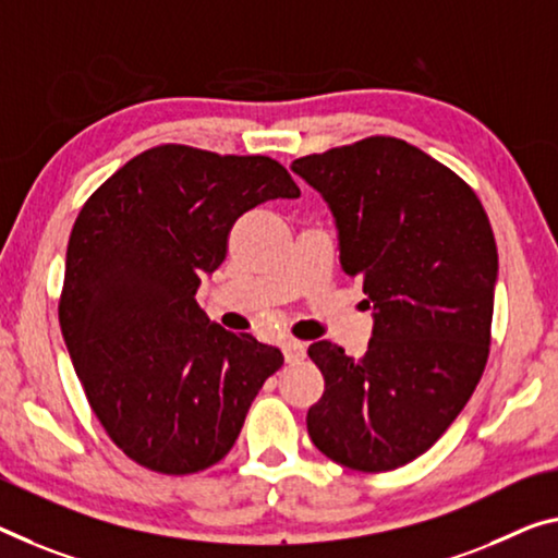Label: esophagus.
<instances>
[{
    "label": "esophagus",
    "mask_w": 558,
    "mask_h": 558,
    "mask_svg": "<svg viewBox=\"0 0 558 558\" xmlns=\"http://www.w3.org/2000/svg\"><path fill=\"white\" fill-rule=\"evenodd\" d=\"M281 351H284L287 364H299L306 356V347L302 344V341H296V339L284 341V344H281Z\"/></svg>",
    "instance_id": "1"
}]
</instances>
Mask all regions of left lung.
Segmentation results:
<instances>
[{
	"mask_svg": "<svg viewBox=\"0 0 558 558\" xmlns=\"http://www.w3.org/2000/svg\"><path fill=\"white\" fill-rule=\"evenodd\" d=\"M291 169L327 199L341 269L374 304L362 359L331 341L308 347L324 376L308 436L341 466L399 469L439 441L484 374L499 271L492 225L464 179L397 136Z\"/></svg>",
	"mask_w": 558,
	"mask_h": 558,
	"instance_id": "obj_1",
	"label": "left lung"
}]
</instances>
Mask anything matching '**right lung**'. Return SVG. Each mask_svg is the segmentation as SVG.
I'll return each mask as SVG.
<instances>
[{
  "label": "right lung",
  "mask_w": 558,
  "mask_h": 558,
  "mask_svg": "<svg viewBox=\"0 0 558 558\" xmlns=\"http://www.w3.org/2000/svg\"><path fill=\"white\" fill-rule=\"evenodd\" d=\"M299 194L271 157L159 144L84 202L59 324L94 416L136 464L169 476L217 464L284 364L277 347L209 324L194 294L244 211Z\"/></svg>",
  "instance_id": "right-lung-1"
}]
</instances>
